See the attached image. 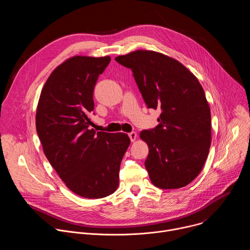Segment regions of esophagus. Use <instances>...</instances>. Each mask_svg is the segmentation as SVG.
I'll return each mask as SVG.
<instances>
[{
	"instance_id": "esophagus-1",
	"label": "esophagus",
	"mask_w": 250,
	"mask_h": 250,
	"mask_svg": "<svg viewBox=\"0 0 250 250\" xmlns=\"http://www.w3.org/2000/svg\"><path fill=\"white\" fill-rule=\"evenodd\" d=\"M128 136H129L130 140L133 142V141H135V139H136V137H137V134H136V132L132 131V132H129V133H128Z\"/></svg>"
}]
</instances>
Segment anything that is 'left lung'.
<instances>
[{
    "label": "left lung",
    "mask_w": 250,
    "mask_h": 250,
    "mask_svg": "<svg viewBox=\"0 0 250 250\" xmlns=\"http://www.w3.org/2000/svg\"><path fill=\"white\" fill-rule=\"evenodd\" d=\"M131 69L148 109H160L159 125L142 130L149 148L146 168L160 189H179L200 174L211 141L210 110L196 76L179 61L152 50L116 57Z\"/></svg>",
    "instance_id": "8db88e82"
}]
</instances>
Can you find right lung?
Segmentation results:
<instances>
[{
    "mask_svg": "<svg viewBox=\"0 0 250 250\" xmlns=\"http://www.w3.org/2000/svg\"><path fill=\"white\" fill-rule=\"evenodd\" d=\"M110 61V56L77 55L58 65L42 90L35 116L49 163L71 191L88 199L118 189L121 162L130 144L124 132L91 128L94 88Z\"/></svg>",
    "mask_w": 250,
    "mask_h": 250,
    "instance_id": "1",
    "label": "right lung"
}]
</instances>
